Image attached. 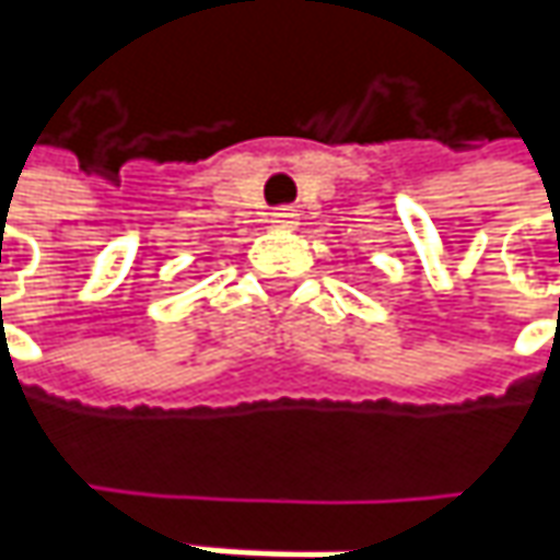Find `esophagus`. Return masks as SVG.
Returning <instances> with one entry per match:
<instances>
[{
	"label": "esophagus",
	"mask_w": 560,
	"mask_h": 560,
	"mask_svg": "<svg viewBox=\"0 0 560 560\" xmlns=\"http://www.w3.org/2000/svg\"><path fill=\"white\" fill-rule=\"evenodd\" d=\"M300 222V213L294 207H276L272 210V225L276 229H298Z\"/></svg>",
	"instance_id": "obj_1"
}]
</instances>
